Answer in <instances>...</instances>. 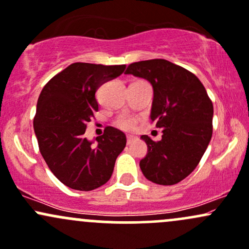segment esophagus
Here are the masks:
<instances>
[{"label": "esophagus", "mask_w": 249, "mask_h": 249, "mask_svg": "<svg viewBox=\"0 0 249 249\" xmlns=\"http://www.w3.org/2000/svg\"><path fill=\"white\" fill-rule=\"evenodd\" d=\"M133 140H134V138H133V136H130V135L127 136V143H128V145H129V143H132Z\"/></svg>", "instance_id": "1"}]
</instances>
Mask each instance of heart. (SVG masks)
<instances>
[{
    "mask_svg": "<svg viewBox=\"0 0 249 249\" xmlns=\"http://www.w3.org/2000/svg\"><path fill=\"white\" fill-rule=\"evenodd\" d=\"M136 124H138L136 119H134V117L132 116H127V115H122V116L117 117L116 121H115L116 127H119L120 129L127 130V132H132V130H134L136 127Z\"/></svg>",
    "mask_w": 249,
    "mask_h": 249,
    "instance_id": "obj_1",
    "label": "heart"
}]
</instances>
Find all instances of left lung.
Segmentation results:
<instances>
[{"label":"left lung","mask_w":249,"mask_h":249,"mask_svg":"<svg viewBox=\"0 0 249 249\" xmlns=\"http://www.w3.org/2000/svg\"><path fill=\"white\" fill-rule=\"evenodd\" d=\"M124 73L145 78L153 87L151 120L162 129L160 141L141 139L147 154L140 168L148 180L173 185L186 178L202 159L213 135V102L192 72L165 59L128 65Z\"/></svg>","instance_id":"1"}]
</instances>
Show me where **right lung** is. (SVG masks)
Returning <instances> with one entry per match:
<instances>
[{
    "mask_svg": "<svg viewBox=\"0 0 249 249\" xmlns=\"http://www.w3.org/2000/svg\"><path fill=\"white\" fill-rule=\"evenodd\" d=\"M125 65L73 63L42 89L36 104L34 132L47 166L64 185L91 191L113 175L115 161L125 147L124 132L107 127L93 146L84 136L87 124L98 110L95 93L116 78Z\"/></svg>",
    "mask_w": 249,
    "mask_h": 249,
    "instance_id": "add662e5",
    "label": "right lung"
}]
</instances>
